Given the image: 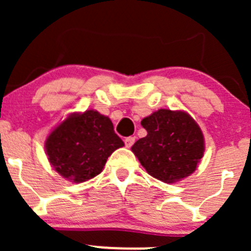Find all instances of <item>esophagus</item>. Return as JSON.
<instances>
[{
    "label": "esophagus",
    "instance_id": "esophagus-1",
    "mask_svg": "<svg viewBox=\"0 0 251 251\" xmlns=\"http://www.w3.org/2000/svg\"><path fill=\"white\" fill-rule=\"evenodd\" d=\"M135 141H136V137H133V136H130V137H126L125 138V146L127 147V148H130V147L133 146Z\"/></svg>",
    "mask_w": 251,
    "mask_h": 251
}]
</instances>
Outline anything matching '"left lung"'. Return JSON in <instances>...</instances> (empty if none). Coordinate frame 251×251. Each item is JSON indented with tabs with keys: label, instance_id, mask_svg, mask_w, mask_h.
<instances>
[{
	"label": "left lung",
	"instance_id": "obj_1",
	"mask_svg": "<svg viewBox=\"0 0 251 251\" xmlns=\"http://www.w3.org/2000/svg\"><path fill=\"white\" fill-rule=\"evenodd\" d=\"M141 124L147 136L131 149L151 176L173 183L196 170L204 154V136L188 114L160 109Z\"/></svg>",
	"mask_w": 251,
	"mask_h": 251
}]
</instances>
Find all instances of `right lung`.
Returning <instances> with one entry per match:
<instances>
[{
  "instance_id": "1",
  "label": "right lung",
  "mask_w": 251,
  "mask_h": 251,
  "mask_svg": "<svg viewBox=\"0 0 251 251\" xmlns=\"http://www.w3.org/2000/svg\"><path fill=\"white\" fill-rule=\"evenodd\" d=\"M123 146L110 119L96 110L73 114L46 140L50 165L60 176L76 183L102 173L108 156Z\"/></svg>"
}]
</instances>
